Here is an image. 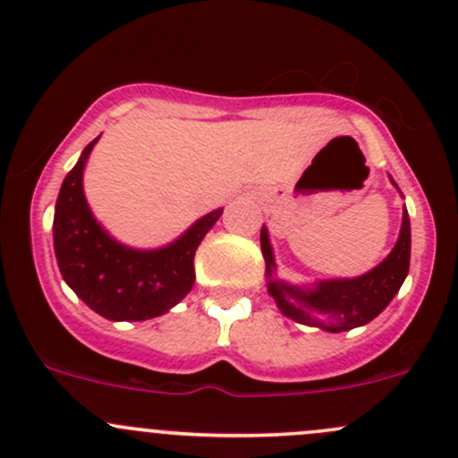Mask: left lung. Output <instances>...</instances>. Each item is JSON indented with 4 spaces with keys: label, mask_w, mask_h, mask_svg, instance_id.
I'll list each match as a JSON object with an SVG mask.
<instances>
[{
    "label": "left lung",
    "mask_w": 458,
    "mask_h": 458,
    "mask_svg": "<svg viewBox=\"0 0 458 458\" xmlns=\"http://www.w3.org/2000/svg\"><path fill=\"white\" fill-rule=\"evenodd\" d=\"M261 250L267 276H272L274 254L266 228H261ZM408 267H411V219L408 213H403L402 233L393 252L369 274L349 281L318 283L316 290H301L283 281H269V293L287 318L338 334L367 325L375 316L382 314L402 287ZM318 313L326 318H318Z\"/></svg>",
    "instance_id": "8db88e82"
}]
</instances>
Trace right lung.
I'll return each mask as SVG.
<instances>
[{"label": "right lung", "instance_id": "add662e5", "mask_svg": "<svg viewBox=\"0 0 458 458\" xmlns=\"http://www.w3.org/2000/svg\"><path fill=\"white\" fill-rule=\"evenodd\" d=\"M65 175L55 210V254L76 296L107 320H148L166 314L195 283L197 245L224 210L201 216L184 237L162 250H131L114 242L91 216L83 168L91 147Z\"/></svg>", "mask_w": 458, "mask_h": 458}]
</instances>
